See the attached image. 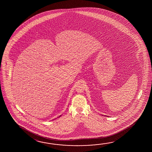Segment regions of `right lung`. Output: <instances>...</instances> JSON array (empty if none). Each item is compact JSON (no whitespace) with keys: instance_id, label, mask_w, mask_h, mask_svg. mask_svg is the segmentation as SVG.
I'll return each mask as SVG.
<instances>
[{"instance_id":"add662e5","label":"right lung","mask_w":152,"mask_h":152,"mask_svg":"<svg viewBox=\"0 0 152 152\" xmlns=\"http://www.w3.org/2000/svg\"><path fill=\"white\" fill-rule=\"evenodd\" d=\"M61 115H60V116H59V117H61Z\"/></svg>"}]
</instances>
